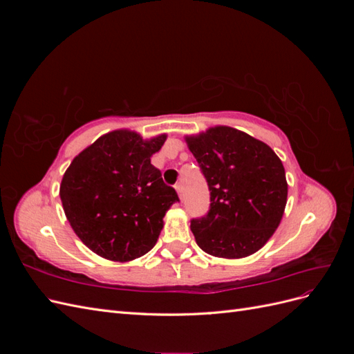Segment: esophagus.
Instances as JSON below:
<instances>
[{
    "label": "esophagus",
    "instance_id": "esophagus-1",
    "mask_svg": "<svg viewBox=\"0 0 354 354\" xmlns=\"http://www.w3.org/2000/svg\"><path fill=\"white\" fill-rule=\"evenodd\" d=\"M176 190H177V194H178L180 199L183 201V186H181V183H177V185H176Z\"/></svg>",
    "mask_w": 354,
    "mask_h": 354
}]
</instances>
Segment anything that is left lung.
<instances>
[{"instance_id":"left-lung-1","label":"left lung","mask_w":354,"mask_h":354,"mask_svg":"<svg viewBox=\"0 0 354 354\" xmlns=\"http://www.w3.org/2000/svg\"><path fill=\"white\" fill-rule=\"evenodd\" d=\"M209 189V209L190 220L201 250L223 259L259 251L279 226L288 185L281 159L266 143L230 127L187 137Z\"/></svg>"}]
</instances>
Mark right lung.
Returning a JSON list of instances; mask_svg holds the SVG:
<instances>
[{
	"label": "right lung",
	"instance_id": "add662e5",
	"mask_svg": "<svg viewBox=\"0 0 354 354\" xmlns=\"http://www.w3.org/2000/svg\"><path fill=\"white\" fill-rule=\"evenodd\" d=\"M165 138L146 142L133 131H112L66 169L60 185L63 209L73 232L95 254L128 261L155 246L165 212L180 201L151 164Z\"/></svg>",
	"mask_w": 354,
	"mask_h": 354
}]
</instances>
